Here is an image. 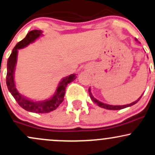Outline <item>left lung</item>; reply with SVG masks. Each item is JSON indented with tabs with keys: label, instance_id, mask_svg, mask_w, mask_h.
Here are the masks:
<instances>
[{
	"label": "left lung",
	"instance_id": "obj_1",
	"mask_svg": "<svg viewBox=\"0 0 155 155\" xmlns=\"http://www.w3.org/2000/svg\"><path fill=\"white\" fill-rule=\"evenodd\" d=\"M136 41H137V39H135ZM88 91H89V94H90V97H91V100L93 101V102H95L96 104H98V106H99L101 108H104V109H107V110H121V109H124V108H126V107H131L132 106V105L135 104L137 102V101L140 100V98L142 97L141 96L140 98H138L137 100H136L135 101H134V102L130 104H127V105H121V106H118V105H115V106H113V105H110V104H104V103H102L101 102V101H98V100L96 99V98H94V97L93 96V95H92L91 93V88H89V90H88Z\"/></svg>",
	"mask_w": 155,
	"mask_h": 155
}]
</instances>
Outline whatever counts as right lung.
Segmentation results:
<instances>
[{
    "mask_svg": "<svg viewBox=\"0 0 155 155\" xmlns=\"http://www.w3.org/2000/svg\"><path fill=\"white\" fill-rule=\"evenodd\" d=\"M42 33V31L40 30H33L28 32L26 37L15 45L7 61L6 85H7L8 91L11 93L17 102L22 108L28 112L36 113H47L56 110L59 106V104L63 101L65 89L68 84L76 79V74H71L69 76L63 78L57 86V91L54 96L45 101H32V100L27 98L26 97L23 96L18 91L15 84L14 74L15 66L17 63L18 49L23 48L29 45L30 43L33 42L39 37L41 36Z\"/></svg>",
    "mask_w": 155,
    "mask_h": 155,
    "instance_id": "obj_1",
    "label": "right lung"
}]
</instances>
